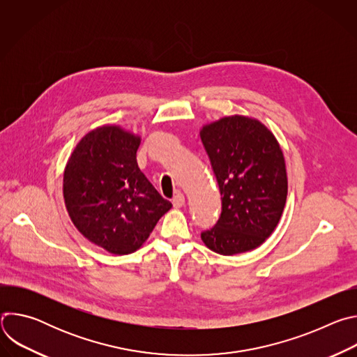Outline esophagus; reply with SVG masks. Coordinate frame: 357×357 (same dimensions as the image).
I'll list each match as a JSON object with an SVG mask.
<instances>
[{
  "label": "esophagus",
  "mask_w": 357,
  "mask_h": 357,
  "mask_svg": "<svg viewBox=\"0 0 357 357\" xmlns=\"http://www.w3.org/2000/svg\"><path fill=\"white\" fill-rule=\"evenodd\" d=\"M172 205H174V208H176V209H179V208H182V206L185 205V196H183V193H178V195L172 199Z\"/></svg>",
  "instance_id": "obj_1"
}]
</instances>
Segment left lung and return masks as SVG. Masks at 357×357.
I'll return each mask as SVG.
<instances>
[{"label":"left lung","mask_w":357,"mask_h":357,"mask_svg":"<svg viewBox=\"0 0 357 357\" xmlns=\"http://www.w3.org/2000/svg\"><path fill=\"white\" fill-rule=\"evenodd\" d=\"M199 134L222 195V215L213 229L202 233V241L222 256L260 247L275 230L287 202L278 139L260 120L241 114L203 124Z\"/></svg>","instance_id":"1"}]
</instances>
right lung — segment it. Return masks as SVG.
<instances>
[{"instance_id": "right-lung-1", "label": "right lung", "mask_w": 357, "mask_h": 357, "mask_svg": "<svg viewBox=\"0 0 357 357\" xmlns=\"http://www.w3.org/2000/svg\"><path fill=\"white\" fill-rule=\"evenodd\" d=\"M141 135L105 124L82 137L63 172L66 211L80 234L117 256L141 248L172 208L137 164Z\"/></svg>"}]
</instances>
